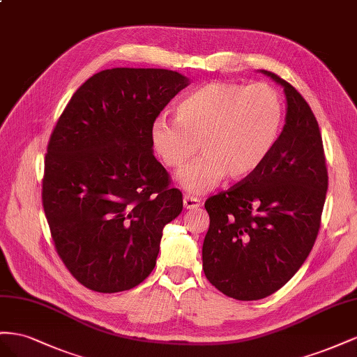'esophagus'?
Returning a JSON list of instances; mask_svg holds the SVG:
<instances>
[{"label": "esophagus", "instance_id": "34e87169", "mask_svg": "<svg viewBox=\"0 0 357 357\" xmlns=\"http://www.w3.org/2000/svg\"><path fill=\"white\" fill-rule=\"evenodd\" d=\"M200 206V200L192 196H184V208L185 209H196Z\"/></svg>", "mask_w": 357, "mask_h": 357}]
</instances>
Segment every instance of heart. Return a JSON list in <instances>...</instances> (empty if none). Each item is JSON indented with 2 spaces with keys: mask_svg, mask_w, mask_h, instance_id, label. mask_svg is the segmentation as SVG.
Returning <instances> with one entry per match:
<instances>
[{
  "mask_svg": "<svg viewBox=\"0 0 357 357\" xmlns=\"http://www.w3.org/2000/svg\"><path fill=\"white\" fill-rule=\"evenodd\" d=\"M284 126V103L268 84L212 82L179 101L176 118L158 116L151 144L167 167L202 158L178 175L182 188L205 192L227 176L247 179L268 160Z\"/></svg>",
  "mask_w": 357,
  "mask_h": 357,
  "instance_id": "1",
  "label": "heart"
}]
</instances>
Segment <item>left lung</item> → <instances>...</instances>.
I'll return each instance as SVG.
<instances>
[{
  "mask_svg": "<svg viewBox=\"0 0 357 357\" xmlns=\"http://www.w3.org/2000/svg\"><path fill=\"white\" fill-rule=\"evenodd\" d=\"M286 124L263 166L227 191L209 197L203 271L221 293L257 301L280 290L307 260L317 239L328 191L319 122L289 82Z\"/></svg>",
  "mask_w": 357,
  "mask_h": 357,
  "instance_id": "1",
  "label": "left lung"
}]
</instances>
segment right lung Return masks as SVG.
Masks as SVG:
<instances>
[{
  "mask_svg": "<svg viewBox=\"0 0 357 357\" xmlns=\"http://www.w3.org/2000/svg\"><path fill=\"white\" fill-rule=\"evenodd\" d=\"M188 79L165 68L89 77L50 135L42 202L59 259L89 290L116 293L155 266L182 192L152 154L151 126Z\"/></svg>",
  "mask_w": 357,
  "mask_h": 357,
  "instance_id": "obj_1",
  "label": "right lung"
}]
</instances>
